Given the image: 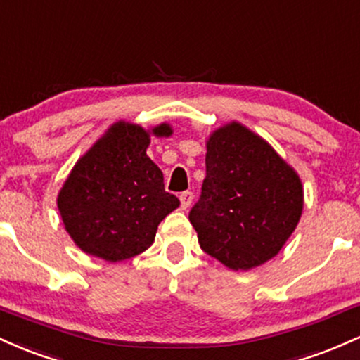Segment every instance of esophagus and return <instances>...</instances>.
<instances>
[{
  "label": "esophagus",
  "instance_id": "obj_1",
  "mask_svg": "<svg viewBox=\"0 0 360 360\" xmlns=\"http://www.w3.org/2000/svg\"><path fill=\"white\" fill-rule=\"evenodd\" d=\"M193 193L191 191H184V193H181L179 194V200H181V208L183 210H188L189 206H191V203H193Z\"/></svg>",
  "mask_w": 360,
  "mask_h": 360
}]
</instances>
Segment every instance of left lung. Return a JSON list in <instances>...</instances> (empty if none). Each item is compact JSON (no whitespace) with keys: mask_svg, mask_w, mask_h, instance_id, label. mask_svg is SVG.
<instances>
[{"mask_svg":"<svg viewBox=\"0 0 360 360\" xmlns=\"http://www.w3.org/2000/svg\"><path fill=\"white\" fill-rule=\"evenodd\" d=\"M303 212L300 176L242 123L220 127L206 142V177L189 221L206 254L233 271L278 255Z\"/></svg>","mask_w":360,"mask_h":360,"instance_id":"1","label":"left lung"}]
</instances>
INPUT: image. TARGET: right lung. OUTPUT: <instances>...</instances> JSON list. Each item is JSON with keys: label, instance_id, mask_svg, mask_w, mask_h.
<instances>
[{"label": "right lung", "instance_id": "obj_1", "mask_svg": "<svg viewBox=\"0 0 360 360\" xmlns=\"http://www.w3.org/2000/svg\"><path fill=\"white\" fill-rule=\"evenodd\" d=\"M172 134L167 123L152 128ZM150 131L117 122L72 167L57 196L71 238L86 254L120 262L154 243L159 223L179 200L164 189L162 171L146 154Z\"/></svg>", "mask_w": 360, "mask_h": 360}]
</instances>
